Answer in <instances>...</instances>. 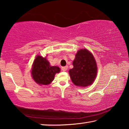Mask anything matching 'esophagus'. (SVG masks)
<instances>
[{"instance_id":"obj_1","label":"esophagus","mask_w":129,"mask_h":129,"mask_svg":"<svg viewBox=\"0 0 129 129\" xmlns=\"http://www.w3.org/2000/svg\"><path fill=\"white\" fill-rule=\"evenodd\" d=\"M67 69H68V66L62 67V68H61V70H62V71H66L67 70Z\"/></svg>"}]
</instances>
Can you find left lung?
<instances>
[{
	"label": "left lung",
	"instance_id": "8db88e82",
	"mask_svg": "<svg viewBox=\"0 0 129 129\" xmlns=\"http://www.w3.org/2000/svg\"><path fill=\"white\" fill-rule=\"evenodd\" d=\"M74 68L69 71L74 85L86 87L93 82L97 74V66L92 53L86 49L77 52L73 61Z\"/></svg>",
	"mask_w": 129,
	"mask_h": 129
}]
</instances>
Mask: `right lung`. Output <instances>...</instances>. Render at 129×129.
<instances>
[{"label":"right lung","mask_w":129,"mask_h":129,"mask_svg":"<svg viewBox=\"0 0 129 129\" xmlns=\"http://www.w3.org/2000/svg\"><path fill=\"white\" fill-rule=\"evenodd\" d=\"M59 67L50 66L46 58L37 56L34 60L31 70L32 77L39 85H48L54 80L55 74L59 73Z\"/></svg>","instance_id":"add662e5"}]
</instances>
